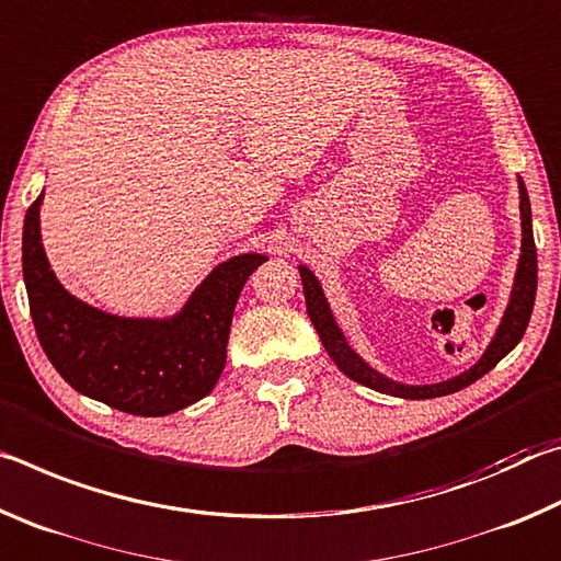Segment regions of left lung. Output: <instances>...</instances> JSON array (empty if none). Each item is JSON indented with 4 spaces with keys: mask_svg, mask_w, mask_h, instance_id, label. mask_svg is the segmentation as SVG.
I'll use <instances>...</instances> for the list:
<instances>
[{
    "mask_svg": "<svg viewBox=\"0 0 561 561\" xmlns=\"http://www.w3.org/2000/svg\"><path fill=\"white\" fill-rule=\"evenodd\" d=\"M519 217H522V254H519L515 284H512L510 304L505 309V317H502V321H500L495 339L490 341L485 354H482L478 364L468 368V371H462L455 378H448V381L431 383V386L398 383V381H391V378H386L383 374H378L376 368L368 366L366 360L348 346L344 331L339 329L334 314H331L329 301L324 297V289H321V284L314 277V272L301 264L299 274H301V284H304V299H307V314L311 319V324H314L321 344H324V348H327V354L334 358V364L339 366V371H344L348 378H354L356 383L374 388V391H378V393H388L396 398H411V401H423V398H438V396L455 393V391H460V388L474 383L488 371H492V368H495L500 360L519 344V339L525 336L531 309H535L537 247H535V237H531V207H529L527 187L522 180H519Z\"/></svg>",
    "mask_w": 561,
    "mask_h": 561,
    "instance_id": "obj_1",
    "label": "left lung"
}]
</instances>
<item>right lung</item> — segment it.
I'll list each match as a JSON object with an SVG mask.
<instances>
[{"label":"right lung","instance_id":"1","mask_svg":"<svg viewBox=\"0 0 561 561\" xmlns=\"http://www.w3.org/2000/svg\"><path fill=\"white\" fill-rule=\"evenodd\" d=\"M36 197L24 217L22 270L36 336L76 391L130 415L158 417L213 391L227 358L234 304L264 254H237L207 274L170 319H126L66 291L46 260Z\"/></svg>","mask_w":561,"mask_h":561}]
</instances>
